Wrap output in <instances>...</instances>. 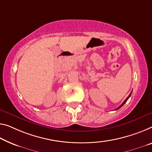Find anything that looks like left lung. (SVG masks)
<instances>
[{"instance_id": "8db88e82", "label": "left lung", "mask_w": 152, "mask_h": 152, "mask_svg": "<svg viewBox=\"0 0 152 152\" xmlns=\"http://www.w3.org/2000/svg\"><path fill=\"white\" fill-rule=\"evenodd\" d=\"M131 94H132V92H130V94H129V96H128V97L126 98V100H124V102H122V104H121V105H120V107H118V108H117V109H115V110H118V109H120V107H122V106L124 105V104L126 103V101H127V100H128V99H129V98H130V96H131Z\"/></svg>"}]
</instances>
